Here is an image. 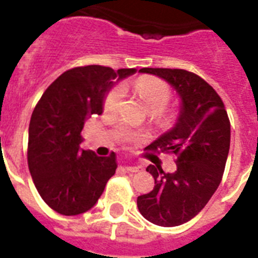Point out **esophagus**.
Instances as JSON below:
<instances>
[{
  "label": "esophagus",
  "instance_id": "obj_1",
  "mask_svg": "<svg viewBox=\"0 0 258 258\" xmlns=\"http://www.w3.org/2000/svg\"><path fill=\"white\" fill-rule=\"evenodd\" d=\"M124 170L128 172H138V171H141V170H143V167L139 165L138 166H125Z\"/></svg>",
  "mask_w": 258,
  "mask_h": 258
}]
</instances>
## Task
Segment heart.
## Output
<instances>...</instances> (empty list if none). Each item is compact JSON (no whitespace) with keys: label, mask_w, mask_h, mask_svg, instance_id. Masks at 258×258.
<instances>
[{"label":"heart","mask_w":258,"mask_h":258,"mask_svg":"<svg viewBox=\"0 0 258 258\" xmlns=\"http://www.w3.org/2000/svg\"><path fill=\"white\" fill-rule=\"evenodd\" d=\"M134 87H135V91L141 96L146 107L149 108L150 112L153 113L162 111L167 105L170 99H171V91H170L169 86L162 82V80H158V79H139ZM121 99H123V88L121 87H116V88L111 89L104 99L105 111L107 112H115L119 108V105H120ZM119 134L125 141L135 138V134H133L131 131L125 128L119 130Z\"/></svg>","instance_id":"heart-1"}]
</instances>
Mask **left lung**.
Returning <instances> with one entry per match:
<instances>
[{"label":"left lung","mask_w":258,"mask_h":258,"mask_svg":"<svg viewBox=\"0 0 258 258\" xmlns=\"http://www.w3.org/2000/svg\"><path fill=\"white\" fill-rule=\"evenodd\" d=\"M139 72L165 80L180 103L175 124L147 146L175 154L176 170L147 166L155 186L138 197V209L153 224L178 226L194 218L220 186L230 147V121L218 93L196 74L167 68Z\"/></svg>","instance_id":"8db88e82"}]
</instances>
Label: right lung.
I'll list each match as a JSON object with an SVG mask.
<instances>
[{
	"label": "right lung",
	"mask_w": 258,
	"mask_h": 258,
	"mask_svg": "<svg viewBox=\"0 0 258 258\" xmlns=\"http://www.w3.org/2000/svg\"><path fill=\"white\" fill-rule=\"evenodd\" d=\"M135 68L79 67L60 75L36 105L29 123L28 166L38 194L54 212L78 216L96 205L117 167L116 154L80 149L87 119L103 112L107 93Z\"/></svg>",
	"instance_id": "1"
}]
</instances>
